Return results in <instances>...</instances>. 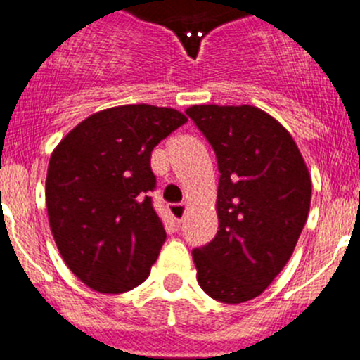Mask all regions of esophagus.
I'll return each mask as SVG.
<instances>
[{
    "instance_id": "obj_1",
    "label": "esophagus",
    "mask_w": 360,
    "mask_h": 360,
    "mask_svg": "<svg viewBox=\"0 0 360 360\" xmlns=\"http://www.w3.org/2000/svg\"><path fill=\"white\" fill-rule=\"evenodd\" d=\"M169 212H172V215L175 217L176 222H181L185 217V212H187V202H173L172 206H169Z\"/></svg>"
}]
</instances>
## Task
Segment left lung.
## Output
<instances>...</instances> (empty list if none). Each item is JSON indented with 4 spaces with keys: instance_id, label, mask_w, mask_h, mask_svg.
<instances>
[{
    "instance_id": "1",
    "label": "left lung",
    "mask_w": 360,
    "mask_h": 360,
    "mask_svg": "<svg viewBox=\"0 0 360 360\" xmlns=\"http://www.w3.org/2000/svg\"><path fill=\"white\" fill-rule=\"evenodd\" d=\"M219 165V231L192 250L198 282L227 304L264 292L292 255L311 201V179L289 131L250 105L185 110Z\"/></svg>"
}]
</instances>
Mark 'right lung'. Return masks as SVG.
<instances>
[{
  "instance_id": "add662e5",
  "label": "right lung",
  "mask_w": 360,
  "mask_h": 360,
  "mask_svg": "<svg viewBox=\"0 0 360 360\" xmlns=\"http://www.w3.org/2000/svg\"><path fill=\"white\" fill-rule=\"evenodd\" d=\"M185 122L173 108L115 106L87 117L52 152L51 231L68 268L91 289L127 292L150 275L166 240L148 195L152 150Z\"/></svg>"
}]
</instances>
